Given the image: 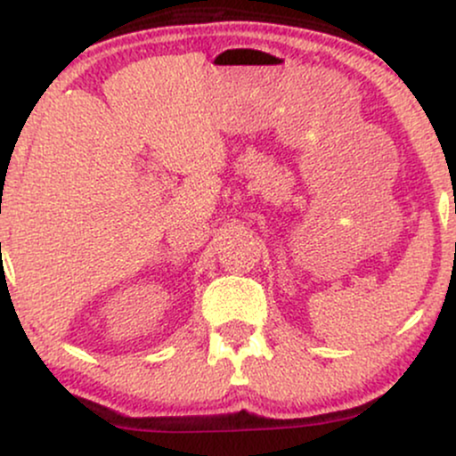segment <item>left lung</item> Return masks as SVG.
Masks as SVG:
<instances>
[{"instance_id":"left-lung-1","label":"left lung","mask_w":456,"mask_h":456,"mask_svg":"<svg viewBox=\"0 0 456 456\" xmlns=\"http://www.w3.org/2000/svg\"><path fill=\"white\" fill-rule=\"evenodd\" d=\"M454 212H456V208H454Z\"/></svg>"}]
</instances>
